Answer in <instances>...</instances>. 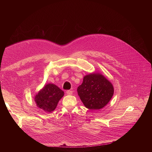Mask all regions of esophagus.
Segmentation results:
<instances>
[{
  "instance_id": "1",
  "label": "esophagus",
  "mask_w": 152,
  "mask_h": 152,
  "mask_svg": "<svg viewBox=\"0 0 152 152\" xmlns=\"http://www.w3.org/2000/svg\"><path fill=\"white\" fill-rule=\"evenodd\" d=\"M66 93H67V94H68V95H72V94H73V91H71V90H67V91H66Z\"/></svg>"
}]
</instances>
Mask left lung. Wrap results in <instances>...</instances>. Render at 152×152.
Wrapping results in <instances>:
<instances>
[{
  "label": "left lung",
  "instance_id": "left-lung-1",
  "mask_svg": "<svg viewBox=\"0 0 152 152\" xmlns=\"http://www.w3.org/2000/svg\"><path fill=\"white\" fill-rule=\"evenodd\" d=\"M77 91L85 106L90 110L102 109L111 100L114 91L112 83L97 73L84 76Z\"/></svg>",
  "mask_w": 152,
  "mask_h": 152
}]
</instances>
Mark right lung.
Listing matches in <instances>:
<instances>
[{"mask_svg":"<svg viewBox=\"0 0 152 152\" xmlns=\"http://www.w3.org/2000/svg\"><path fill=\"white\" fill-rule=\"evenodd\" d=\"M64 93L58 86L53 83H48L35 96L37 106L46 113H51L55 110L59 100Z\"/></svg>","mask_w":152,"mask_h":152,"instance_id":"obj_1","label":"right lung"}]
</instances>
